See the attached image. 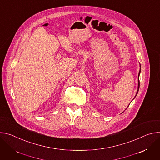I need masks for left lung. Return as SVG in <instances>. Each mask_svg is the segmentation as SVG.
Masks as SVG:
<instances>
[{
  "instance_id": "obj_1",
  "label": "left lung",
  "mask_w": 160,
  "mask_h": 160,
  "mask_svg": "<svg viewBox=\"0 0 160 160\" xmlns=\"http://www.w3.org/2000/svg\"><path fill=\"white\" fill-rule=\"evenodd\" d=\"M140 73H141V70H140V71H139V75H138V77H139V78H138V91H137V93H136V96H137V94H138V91H139V86H140V82H139V75H140ZM133 98V99H134Z\"/></svg>"
}]
</instances>
